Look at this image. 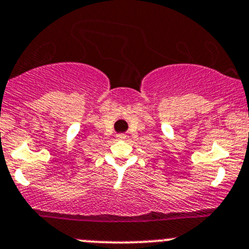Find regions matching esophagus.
Here are the masks:
<instances>
[{
  "mask_svg": "<svg viewBox=\"0 0 249 249\" xmlns=\"http://www.w3.org/2000/svg\"><path fill=\"white\" fill-rule=\"evenodd\" d=\"M117 139L118 140H125V139H126V135H125V134H118Z\"/></svg>",
  "mask_w": 249,
  "mask_h": 249,
  "instance_id": "esophagus-1",
  "label": "esophagus"
}]
</instances>
